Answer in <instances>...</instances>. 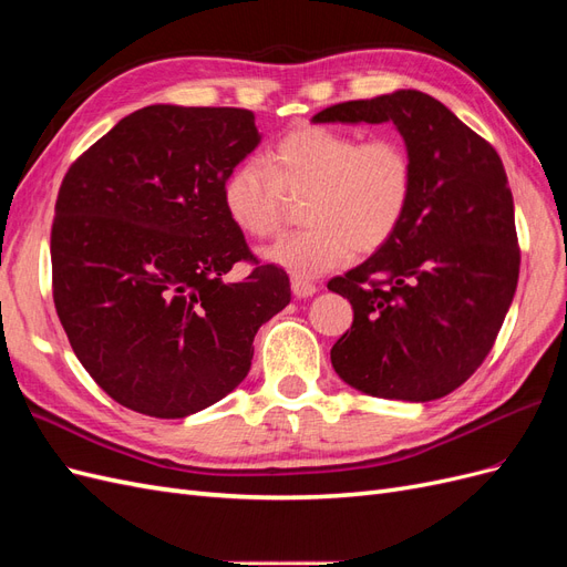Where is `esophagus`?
<instances>
[{
	"label": "esophagus",
	"instance_id": "1",
	"mask_svg": "<svg viewBox=\"0 0 567 567\" xmlns=\"http://www.w3.org/2000/svg\"><path fill=\"white\" fill-rule=\"evenodd\" d=\"M290 290H293L296 298H312L317 293V286L312 281L293 277V279H290Z\"/></svg>",
	"mask_w": 567,
	"mask_h": 567
}]
</instances>
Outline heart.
Listing matches in <instances>:
<instances>
[{"label":"heart","mask_w":567,"mask_h":567,"mask_svg":"<svg viewBox=\"0 0 567 567\" xmlns=\"http://www.w3.org/2000/svg\"><path fill=\"white\" fill-rule=\"evenodd\" d=\"M414 192L409 151L392 136L362 142L357 134L302 125L274 144L265 163H238L221 205L234 225L262 238L279 229L286 196H307L302 217L310 227L262 248L269 265L298 279L338 269L354 248L373 252L400 229Z\"/></svg>","instance_id":"obj_1"}]
</instances>
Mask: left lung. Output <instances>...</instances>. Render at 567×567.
I'll return each instance as SVG.
<instances>
[{
	"mask_svg": "<svg viewBox=\"0 0 567 567\" xmlns=\"http://www.w3.org/2000/svg\"><path fill=\"white\" fill-rule=\"evenodd\" d=\"M312 123H392L414 165L400 229L329 281L354 312L331 364L371 398H444L483 364L516 296L520 250L499 153L416 90L346 101Z\"/></svg>",
	"mask_w": 567,
	"mask_h": 567,
	"instance_id": "1",
	"label": "left lung"
}]
</instances>
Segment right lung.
I'll list each match as a JSON object with an SVG mask.
<instances>
[{
	"instance_id": "obj_1",
	"label": "right lung",
	"mask_w": 567,
	"mask_h": 567,
	"mask_svg": "<svg viewBox=\"0 0 567 567\" xmlns=\"http://www.w3.org/2000/svg\"><path fill=\"white\" fill-rule=\"evenodd\" d=\"M244 109L134 111L63 177L51 227L54 305L106 394L156 419L219 402L250 371L257 329L290 302L286 271L255 267L221 205L260 144Z\"/></svg>"
}]
</instances>
